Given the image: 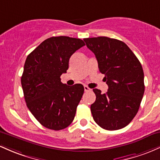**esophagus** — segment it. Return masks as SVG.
<instances>
[{
  "label": "esophagus",
  "mask_w": 160,
  "mask_h": 160,
  "mask_svg": "<svg viewBox=\"0 0 160 160\" xmlns=\"http://www.w3.org/2000/svg\"><path fill=\"white\" fill-rule=\"evenodd\" d=\"M84 89H85V91H86V92H87V91H91V89L89 88L88 87L87 85L84 86Z\"/></svg>",
  "instance_id": "34e87169"
}]
</instances>
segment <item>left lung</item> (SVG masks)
I'll list each match as a JSON object with an SVG mask.
<instances>
[{"mask_svg":"<svg viewBox=\"0 0 160 160\" xmlns=\"http://www.w3.org/2000/svg\"><path fill=\"white\" fill-rule=\"evenodd\" d=\"M94 53L98 68L108 85L106 94L93 89L96 100L91 106L95 122L102 128L118 130L128 125L139 109L144 93L143 71L126 44L107 37L84 38Z\"/></svg>","mask_w":160,"mask_h":160,"instance_id":"8db88e82","label":"left lung"}]
</instances>
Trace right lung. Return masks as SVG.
I'll return each instance as SVG.
<instances>
[{"label":"right lung","instance_id":"1","mask_svg":"<svg viewBox=\"0 0 160 160\" xmlns=\"http://www.w3.org/2000/svg\"><path fill=\"white\" fill-rule=\"evenodd\" d=\"M85 45L79 38L51 37L28 55L21 84L26 105L43 126L52 130L66 128L74 119L84 94V86H68L60 75L69 68V60Z\"/></svg>","mask_w":160,"mask_h":160}]
</instances>
